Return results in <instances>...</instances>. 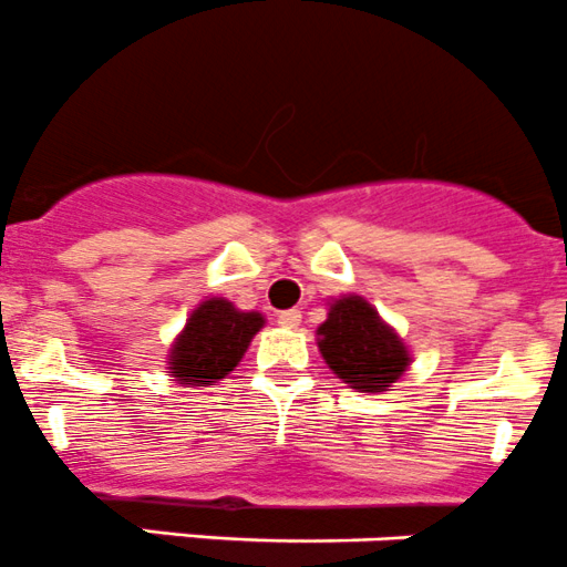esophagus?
Masks as SVG:
<instances>
[{"instance_id":"34e87169","label":"esophagus","mask_w":567,"mask_h":567,"mask_svg":"<svg viewBox=\"0 0 567 567\" xmlns=\"http://www.w3.org/2000/svg\"><path fill=\"white\" fill-rule=\"evenodd\" d=\"M277 321L282 323V327H288V329H296L301 323V310H282L277 316Z\"/></svg>"}]
</instances>
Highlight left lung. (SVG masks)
<instances>
[{
  "mask_svg": "<svg viewBox=\"0 0 567 567\" xmlns=\"http://www.w3.org/2000/svg\"><path fill=\"white\" fill-rule=\"evenodd\" d=\"M318 349L327 365L360 393H382L410 365L399 334L360 296H343L318 327Z\"/></svg>",
  "mask_w": 567,
  "mask_h": 567,
  "instance_id": "left-lung-1",
  "label": "left lung"
}]
</instances>
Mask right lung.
I'll use <instances>...</instances> for the list:
<instances>
[{
    "mask_svg": "<svg viewBox=\"0 0 567 567\" xmlns=\"http://www.w3.org/2000/svg\"><path fill=\"white\" fill-rule=\"evenodd\" d=\"M262 323L260 312H244L227 299L202 301L174 340L168 373L194 388L218 382L238 365Z\"/></svg>",
    "mask_w": 567,
    "mask_h": 567,
    "instance_id": "1",
    "label": "right lung"
}]
</instances>
